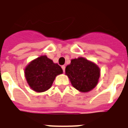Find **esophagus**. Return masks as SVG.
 Instances as JSON below:
<instances>
[{"mask_svg": "<svg viewBox=\"0 0 128 128\" xmlns=\"http://www.w3.org/2000/svg\"><path fill=\"white\" fill-rule=\"evenodd\" d=\"M62 70H63V71H65V66L64 65H63V66H62Z\"/></svg>", "mask_w": 128, "mask_h": 128, "instance_id": "obj_1", "label": "esophagus"}]
</instances>
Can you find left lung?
I'll use <instances>...</instances> for the list:
<instances>
[{
    "label": "left lung",
    "instance_id": "8db88e82",
    "mask_svg": "<svg viewBox=\"0 0 128 128\" xmlns=\"http://www.w3.org/2000/svg\"><path fill=\"white\" fill-rule=\"evenodd\" d=\"M65 73L75 89L86 93L96 86L100 69L94 62L80 57L71 60L70 64L66 67Z\"/></svg>",
    "mask_w": 128,
    "mask_h": 128
}]
</instances>
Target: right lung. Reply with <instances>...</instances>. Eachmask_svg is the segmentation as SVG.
Segmentation results:
<instances>
[{
  "label": "right lung",
  "instance_id": "obj_1",
  "mask_svg": "<svg viewBox=\"0 0 128 128\" xmlns=\"http://www.w3.org/2000/svg\"><path fill=\"white\" fill-rule=\"evenodd\" d=\"M24 73L30 88L41 93L50 89L56 76L62 74L63 70L46 55H42L30 62L25 68Z\"/></svg>",
  "mask_w": 128,
  "mask_h": 128
}]
</instances>
